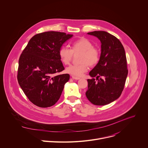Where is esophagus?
Instances as JSON below:
<instances>
[{"mask_svg": "<svg viewBox=\"0 0 148 148\" xmlns=\"http://www.w3.org/2000/svg\"><path fill=\"white\" fill-rule=\"evenodd\" d=\"M72 78H73V79H76V80H78V79H79V77H72Z\"/></svg>", "mask_w": 148, "mask_h": 148, "instance_id": "1", "label": "esophagus"}]
</instances>
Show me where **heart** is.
<instances>
[{
	"label": "heart",
	"mask_w": 148,
	"mask_h": 148,
	"mask_svg": "<svg viewBox=\"0 0 148 148\" xmlns=\"http://www.w3.org/2000/svg\"><path fill=\"white\" fill-rule=\"evenodd\" d=\"M92 42L85 37H81L73 41L71 44V50L67 47H61L58 51V56L61 61L65 65L71 62L73 54L81 53L79 56L78 64H72L66 69V73L78 77L82 75L88 69V66H96L99 61L100 53L95 47H93Z\"/></svg>",
	"instance_id": "1"
}]
</instances>
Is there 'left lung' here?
<instances>
[{"instance_id":"8db88e82","label":"left lung","mask_w":148,"mask_h":148,"mask_svg":"<svg viewBox=\"0 0 148 148\" xmlns=\"http://www.w3.org/2000/svg\"><path fill=\"white\" fill-rule=\"evenodd\" d=\"M87 34L100 40L101 52L98 64L89 73L92 78L87 79L86 95L94 105H105L117 99L123 90L128 73L125 51L121 41L107 32Z\"/></svg>"}]
</instances>
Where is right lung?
<instances>
[{"label":"right lung","instance_id":"add662e5","mask_svg":"<svg viewBox=\"0 0 148 148\" xmlns=\"http://www.w3.org/2000/svg\"><path fill=\"white\" fill-rule=\"evenodd\" d=\"M73 36L53 31L37 34L29 40L20 55L18 82L28 99L36 106H53L69 80L68 74H54L64 70L58 51Z\"/></svg>","mask_w":148,"mask_h":148}]
</instances>
